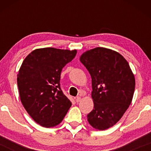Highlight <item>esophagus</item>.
<instances>
[{
	"label": "esophagus",
	"instance_id": "esophagus-1",
	"mask_svg": "<svg viewBox=\"0 0 151 151\" xmlns=\"http://www.w3.org/2000/svg\"><path fill=\"white\" fill-rule=\"evenodd\" d=\"M81 100V96H77V97L75 98V101L77 102H79Z\"/></svg>",
	"mask_w": 151,
	"mask_h": 151
}]
</instances>
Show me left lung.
<instances>
[{"mask_svg": "<svg viewBox=\"0 0 151 151\" xmlns=\"http://www.w3.org/2000/svg\"><path fill=\"white\" fill-rule=\"evenodd\" d=\"M80 61L91 77L93 109L87 120L94 129H109L120 120L131 104L134 75L125 58L107 48L88 50L81 55Z\"/></svg>", "mask_w": 151, "mask_h": 151, "instance_id": "8db88e82", "label": "left lung"}]
</instances>
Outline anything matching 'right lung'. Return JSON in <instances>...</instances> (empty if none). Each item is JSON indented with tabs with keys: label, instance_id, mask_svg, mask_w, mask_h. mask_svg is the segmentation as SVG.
Instances as JSON below:
<instances>
[{
	"label": "right lung",
	"instance_id": "obj_1",
	"mask_svg": "<svg viewBox=\"0 0 151 151\" xmlns=\"http://www.w3.org/2000/svg\"><path fill=\"white\" fill-rule=\"evenodd\" d=\"M76 54L75 50L41 48L22 62L17 78L20 100L29 115L42 126L60 124L72 106L60 88V74Z\"/></svg>",
	"mask_w": 151,
	"mask_h": 151
}]
</instances>
